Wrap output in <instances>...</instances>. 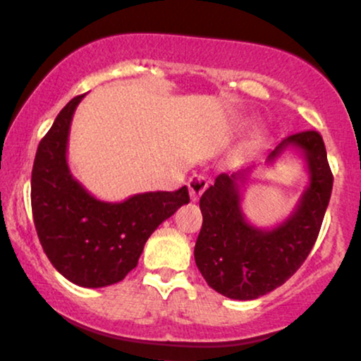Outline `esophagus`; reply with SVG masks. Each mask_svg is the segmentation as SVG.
Segmentation results:
<instances>
[{
    "label": "esophagus",
    "mask_w": 361,
    "mask_h": 361,
    "mask_svg": "<svg viewBox=\"0 0 361 361\" xmlns=\"http://www.w3.org/2000/svg\"><path fill=\"white\" fill-rule=\"evenodd\" d=\"M209 186V181L204 175H193L188 180V190H190V197H192L193 202H197L200 198V195L205 192V188Z\"/></svg>",
    "instance_id": "34e87169"
}]
</instances>
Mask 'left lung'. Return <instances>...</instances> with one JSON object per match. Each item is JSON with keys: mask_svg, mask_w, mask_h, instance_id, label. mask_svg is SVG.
Here are the masks:
<instances>
[{"mask_svg": "<svg viewBox=\"0 0 361 361\" xmlns=\"http://www.w3.org/2000/svg\"><path fill=\"white\" fill-rule=\"evenodd\" d=\"M287 149L304 156L309 185L293 212L271 229L247 222L241 186L255 168L222 173L200 198L204 215L195 244V263L209 287L234 300H252L283 285L304 263L316 243L333 190L326 146L316 130L283 139L268 154L273 164Z\"/></svg>", "mask_w": 361, "mask_h": 361, "instance_id": "obj_1", "label": "left lung"}]
</instances>
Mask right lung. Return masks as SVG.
Wrapping results in <instances>:
<instances>
[{"label": "right lung", "mask_w": 361, "mask_h": 361, "mask_svg": "<svg viewBox=\"0 0 361 361\" xmlns=\"http://www.w3.org/2000/svg\"><path fill=\"white\" fill-rule=\"evenodd\" d=\"M82 98H73L40 140L32 169V212L54 268L80 287L102 288L137 267L149 235L188 204L190 195L181 186L176 192L132 195L123 202L94 198L68 166L69 128Z\"/></svg>", "instance_id": "obj_1"}]
</instances>
